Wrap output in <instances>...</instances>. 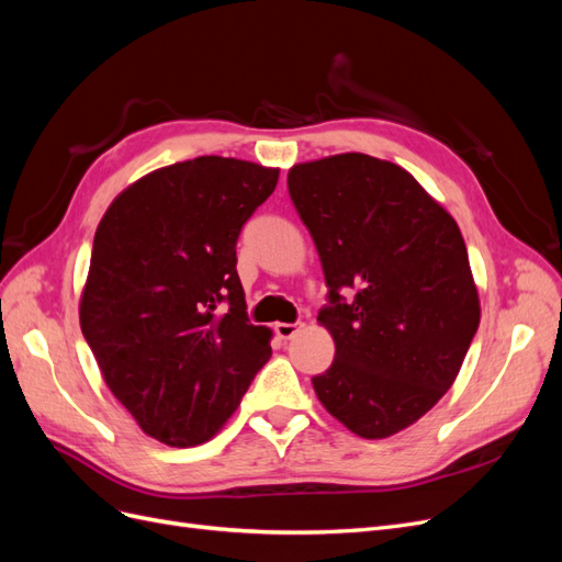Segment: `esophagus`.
Here are the masks:
<instances>
[{
	"label": "esophagus",
	"mask_w": 562,
	"mask_h": 562,
	"mask_svg": "<svg viewBox=\"0 0 562 562\" xmlns=\"http://www.w3.org/2000/svg\"><path fill=\"white\" fill-rule=\"evenodd\" d=\"M274 330L281 339H291L302 330V323H277Z\"/></svg>",
	"instance_id": "34e87169"
}]
</instances>
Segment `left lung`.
Wrapping results in <instances>:
<instances>
[{"mask_svg":"<svg viewBox=\"0 0 562 562\" xmlns=\"http://www.w3.org/2000/svg\"><path fill=\"white\" fill-rule=\"evenodd\" d=\"M288 192L330 288L316 396L351 434L394 436L443 398L479 330L462 232L405 168L361 151L295 164Z\"/></svg>","mask_w":562,"mask_h":562,"instance_id":"obj_1","label":"left lung"}]
</instances>
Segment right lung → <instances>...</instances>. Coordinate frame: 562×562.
<instances>
[{
	"label": "right lung",
	"instance_id": "obj_1",
	"mask_svg": "<svg viewBox=\"0 0 562 562\" xmlns=\"http://www.w3.org/2000/svg\"><path fill=\"white\" fill-rule=\"evenodd\" d=\"M277 182L279 168L196 157L131 182L100 220L81 333L114 398L159 443H206L269 361L271 330L246 316L236 239Z\"/></svg>",
	"mask_w": 562,
	"mask_h": 562
}]
</instances>
